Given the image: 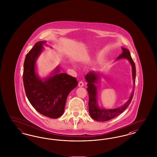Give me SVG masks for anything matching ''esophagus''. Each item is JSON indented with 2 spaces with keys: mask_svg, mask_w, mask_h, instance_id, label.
<instances>
[{
  "mask_svg": "<svg viewBox=\"0 0 157 157\" xmlns=\"http://www.w3.org/2000/svg\"><path fill=\"white\" fill-rule=\"evenodd\" d=\"M78 86L79 87L83 86V82H82V81H80V82H79V83H78Z\"/></svg>",
  "mask_w": 157,
  "mask_h": 157,
  "instance_id": "1",
  "label": "esophagus"
}]
</instances>
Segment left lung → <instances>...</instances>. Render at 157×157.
<instances>
[{
    "mask_svg": "<svg viewBox=\"0 0 157 157\" xmlns=\"http://www.w3.org/2000/svg\"><path fill=\"white\" fill-rule=\"evenodd\" d=\"M122 53L117 58L120 59L122 58H126L130 62L132 67V75L134 84H135V77H136V68L134 62L132 59L129 51L124 48H122ZM99 74L97 72L90 71L85 76V79L87 83V90L89 95V113L91 118L97 121H106L111 120L112 118L117 117L123 112L128 105L130 104L132 99L134 96L135 86H134L133 91L131 95L127 102L122 106L115 109H101L98 106L97 103V88L95 86V83L98 82L99 79Z\"/></svg>",
    "mask_w": 157,
    "mask_h": 157,
    "instance_id": "obj_1",
    "label": "left lung"
}]
</instances>
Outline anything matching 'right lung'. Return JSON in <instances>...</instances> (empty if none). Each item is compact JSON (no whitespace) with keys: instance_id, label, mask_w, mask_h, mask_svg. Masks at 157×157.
<instances>
[{"instance_id":"add662e5","label":"right lung","mask_w":157,"mask_h":157,"mask_svg":"<svg viewBox=\"0 0 157 157\" xmlns=\"http://www.w3.org/2000/svg\"><path fill=\"white\" fill-rule=\"evenodd\" d=\"M46 41L38 42L25 57L23 80L25 93L33 107L40 114L55 119L64 112L67 95L78 85L75 77L60 74L59 67L44 80L35 72L36 61Z\"/></svg>"}]
</instances>
